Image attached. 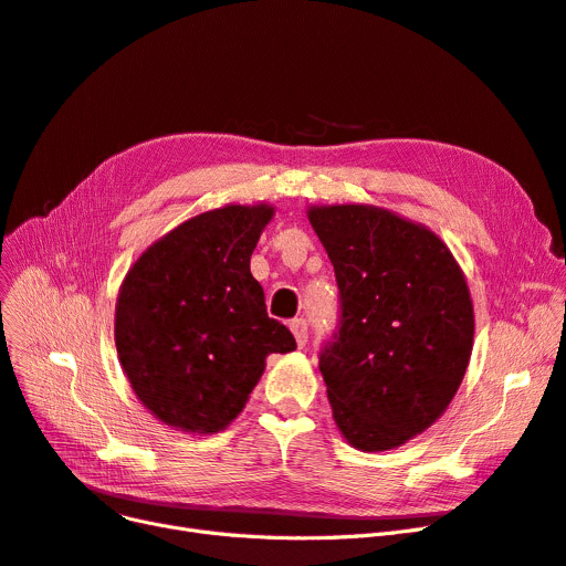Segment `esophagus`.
Masks as SVG:
<instances>
[{"label":"esophagus","mask_w":566,"mask_h":566,"mask_svg":"<svg viewBox=\"0 0 566 566\" xmlns=\"http://www.w3.org/2000/svg\"><path fill=\"white\" fill-rule=\"evenodd\" d=\"M289 328H291L293 337H296V344H298V347L303 349L305 344H307V324H305V318H291Z\"/></svg>","instance_id":"obj_1"}]
</instances>
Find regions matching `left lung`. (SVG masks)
I'll use <instances>...</instances> for the list:
<instances>
[{"label": "left lung", "mask_w": 566, "mask_h": 566, "mask_svg": "<svg viewBox=\"0 0 566 566\" xmlns=\"http://www.w3.org/2000/svg\"><path fill=\"white\" fill-rule=\"evenodd\" d=\"M339 289L318 352L333 419L352 447L388 451L430 428L464 377L474 307L449 248L375 206H312Z\"/></svg>", "instance_id": "1"}]
</instances>
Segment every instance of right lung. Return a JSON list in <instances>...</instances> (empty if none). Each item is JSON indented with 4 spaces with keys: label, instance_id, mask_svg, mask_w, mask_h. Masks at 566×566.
Returning a JSON list of instances; mask_svg holds the SVG:
<instances>
[{
    "label": "right lung",
    "instance_id": "obj_1",
    "mask_svg": "<svg viewBox=\"0 0 566 566\" xmlns=\"http://www.w3.org/2000/svg\"><path fill=\"white\" fill-rule=\"evenodd\" d=\"M273 208L227 206L147 248L119 286L115 347L134 392L166 426L212 434L248 402L265 356L296 349L270 318L250 259Z\"/></svg>",
    "mask_w": 566,
    "mask_h": 566
}]
</instances>
